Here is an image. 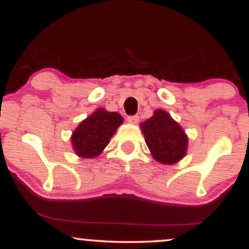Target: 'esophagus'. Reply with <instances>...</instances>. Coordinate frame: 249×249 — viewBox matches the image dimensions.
Instances as JSON below:
<instances>
[{"instance_id": "1", "label": "esophagus", "mask_w": 249, "mask_h": 249, "mask_svg": "<svg viewBox=\"0 0 249 249\" xmlns=\"http://www.w3.org/2000/svg\"><path fill=\"white\" fill-rule=\"evenodd\" d=\"M127 122L131 123V124H137V123L139 122V116L136 115V116H128L127 117Z\"/></svg>"}]
</instances>
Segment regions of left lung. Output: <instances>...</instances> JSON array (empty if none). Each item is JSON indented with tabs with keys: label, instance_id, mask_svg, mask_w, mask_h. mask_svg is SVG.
<instances>
[{
	"label": "left lung",
	"instance_id": "8db88e82",
	"mask_svg": "<svg viewBox=\"0 0 249 249\" xmlns=\"http://www.w3.org/2000/svg\"><path fill=\"white\" fill-rule=\"evenodd\" d=\"M151 154L161 164L172 165L186 156L188 138L181 126L166 111L156 110L141 124Z\"/></svg>",
	"mask_w": 249,
	"mask_h": 249
}]
</instances>
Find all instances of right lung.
I'll return each mask as SVG.
<instances>
[{"label":"right lung","mask_w":249,"mask_h":249,"mask_svg":"<svg viewBox=\"0 0 249 249\" xmlns=\"http://www.w3.org/2000/svg\"><path fill=\"white\" fill-rule=\"evenodd\" d=\"M121 124L123 117L119 113L97 108L72 132L71 144L73 151L82 158H95L107 147Z\"/></svg>","instance_id":"add662e5"}]
</instances>
